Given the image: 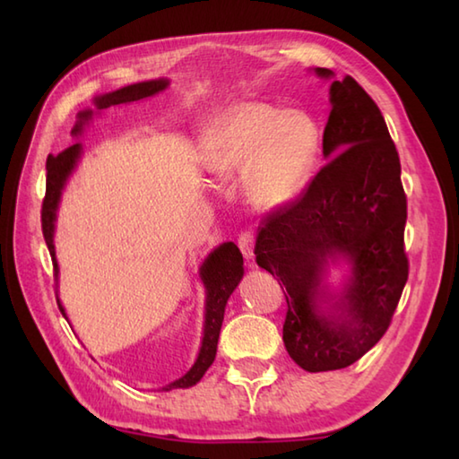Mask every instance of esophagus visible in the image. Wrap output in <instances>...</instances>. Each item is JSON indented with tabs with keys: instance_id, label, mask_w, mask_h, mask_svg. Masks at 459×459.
Returning a JSON list of instances; mask_svg holds the SVG:
<instances>
[{
	"instance_id": "esophagus-1",
	"label": "esophagus",
	"mask_w": 459,
	"mask_h": 459,
	"mask_svg": "<svg viewBox=\"0 0 459 459\" xmlns=\"http://www.w3.org/2000/svg\"><path fill=\"white\" fill-rule=\"evenodd\" d=\"M238 248L247 260H252V256H255V235L250 230H242L238 235Z\"/></svg>"
}]
</instances>
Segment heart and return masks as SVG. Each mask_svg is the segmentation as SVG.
Listing matches in <instances>:
<instances>
[{"label": "heart", "instance_id": "obj_1", "mask_svg": "<svg viewBox=\"0 0 459 459\" xmlns=\"http://www.w3.org/2000/svg\"><path fill=\"white\" fill-rule=\"evenodd\" d=\"M319 145V126L306 110L280 112L266 102H242L211 124L201 152L214 178L248 171L250 203L262 211H278L307 187Z\"/></svg>", "mask_w": 459, "mask_h": 459}]
</instances>
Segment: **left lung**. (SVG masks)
I'll use <instances>...</instances> for the list:
<instances>
[{
  "label": "left lung",
  "instance_id": "1",
  "mask_svg": "<svg viewBox=\"0 0 459 459\" xmlns=\"http://www.w3.org/2000/svg\"><path fill=\"white\" fill-rule=\"evenodd\" d=\"M314 71L333 79L329 68ZM329 102V161L294 203L268 214L255 247L258 266L286 288L284 345L307 373L345 368L375 347L408 280L406 195L383 114L351 76L331 82ZM341 259L350 272L331 290L326 272Z\"/></svg>",
  "mask_w": 459,
  "mask_h": 459
}]
</instances>
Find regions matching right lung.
<instances>
[{"instance_id": "1", "label": "right lung", "mask_w": 459, "mask_h": 459, "mask_svg": "<svg viewBox=\"0 0 459 459\" xmlns=\"http://www.w3.org/2000/svg\"><path fill=\"white\" fill-rule=\"evenodd\" d=\"M169 86L168 79H158V81H143L128 84L124 89H118L114 92H106L94 99V110H82L76 116V124L73 128V135H81L84 126L92 120L96 112L108 110L112 106L128 104V102H138L143 99H150L158 92L165 91ZM82 155V143H73L71 148L63 150L56 155H48L47 158V193L43 199V211H41V224H43V237L47 242V248L51 252L55 274L58 276V264H56V255H55V222H56V209L58 203H61V195L65 185L74 171L76 163H79ZM245 262H242V255L235 242H222L221 247L214 248L211 255L204 258L203 266L199 268V276L204 286V321H203V339H201V349L199 355L195 359L193 367L185 373L181 378L173 380L171 385L163 386L161 391H171V388H189L197 385L207 373V368L212 365L214 355H217V343H219V333L221 325L224 319V307H227V301L232 291L237 290L240 284L242 276H245ZM58 301V309L66 317L65 307L61 306V299Z\"/></svg>"}]
</instances>
